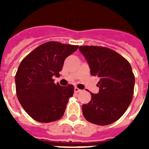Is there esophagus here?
<instances>
[{
  "label": "esophagus",
  "instance_id": "esophagus-1",
  "mask_svg": "<svg viewBox=\"0 0 149 149\" xmlns=\"http://www.w3.org/2000/svg\"><path fill=\"white\" fill-rule=\"evenodd\" d=\"M81 92V89H78L77 87H74V93H80Z\"/></svg>",
  "mask_w": 149,
  "mask_h": 149
}]
</instances>
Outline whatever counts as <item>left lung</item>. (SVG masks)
Wrapping results in <instances>:
<instances>
[{"label":"left lung","instance_id":"8db88e82","mask_svg":"<svg viewBox=\"0 0 149 149\" xmlns=\"http://www.w3.org/2000/svg\"><path fill=\"white\" fill-rule=\"evenodd\" d=\"M93 76L100 78L98 94L91 93L82 105L84 118L91 123L107 125L120 119L131 104L135 77L130 63L113 50L99 46H80Z\"/></svg>","mask_w":149,"mask_h":149}]
</instances>
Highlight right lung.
Returning a JSON list of instances; mask_svg holds the SVG:
<instances>
[{"label": "right lung", "mask_w": 149, "mask_h": 149, "mask_svg": "<svg viewBox=\"0 0 149 149\" xmlns=\"http://www.w3.org/2000/svg\"><path fill=\"white\" fill-rule=\"evenodd\" d=\"M78 45L48 42L38 46L23 59L15 77L18 101L34 120L43 123L58 120L74 94V86L54 84L65 58Z\"/></svg>", "instance_id": "add662e5"}]
</instances>
